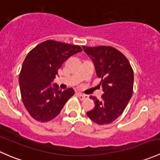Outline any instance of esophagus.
<instances>
[{
	"label": "esophagus",
	"instance_id": "esophagus-1",
	"mask_svg": "<svg viewBox=\"0 0 160 160\" xmlns=\"http://www.w3.org/2000/svg\"><path fill=\"white\" fill-rule=\"evenodd\" d=\"M77 96L79 97V98H80V100H84V99H86V98H88V95L83 94V93H77Z\"/></svg>",
	"mask_w": 160,
	"mask_h": 160
}]
</instances>
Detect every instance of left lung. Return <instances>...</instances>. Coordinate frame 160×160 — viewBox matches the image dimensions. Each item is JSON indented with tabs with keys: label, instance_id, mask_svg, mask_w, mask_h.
<instances>
[{
	"label": "left lung",
	"instance_id": "obj_1",
	"mask_svg": "<svg viewBox=\"0 0 160 160\" xmlns=\"http://www.w3.org/2000/svg\"><path fill=\"white\" fill-rule=\"evenodd\" d=\"M83 49L94 64L97 76L101 79L100 85L104 91L101 100L90 97L95 106L87 112V115L98 125L110 124L123 113L132 98L133 70L128 59L115 48L83 46Z\"/></svg>",
	"mask_w": 160,
	"mask_h": 160
}]
</instances>
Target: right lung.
Segmentation results:
<instances>
[{"label": "right lung", "mask_w": 160, "mask_h": 160, "mask_svg": "<svg viewBox=\"0 0 160 160\" xmlns=\"http://www.w3.org/2000/svg\"><path fill=\"white\" fill-rule=\"evenodd\" d=\"M82 50L76 45L47 40L27 55L19 74V85L24 106L35 120L47 122L55 118L74 94L72 88L62 91L50 83L62 63Z\"/></svg>", "instance_id": "add662e5"}]
</instances>
